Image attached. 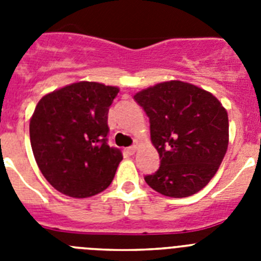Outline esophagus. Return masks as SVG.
I'll return each instance as SVG.
<instances>
[{"instance_id": "1", "label": "esophagus", "mask_w": 261, "mask_h": 261, "mask_svg": "<svg viewBox=\"0 0 261 261\" xmlns=\"http://www.w3.org/2000/svg\"><path fill=\"white\" fill-rule=\"evenodd\" d=\"M136 150H137V146H136V145H132V146H129L125 149V151L129 155H133V154L136 153Z\"/></svg>"}]
</instances>
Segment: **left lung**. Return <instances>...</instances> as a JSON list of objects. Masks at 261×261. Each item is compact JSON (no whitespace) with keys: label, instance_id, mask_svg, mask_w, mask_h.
Returning a JSON list of instances; mask_svg holds the SVG:
<instances>
[{"label":"left lung","instance_id":"left-lung-1","mask_svg":"<svg viewBox=\"0 0 261 261\" xmlns=\"http://www.w3.org/2000/svg\"><path fill=\"white\" fill-rule=\"evenodd\" d=\"M146 112L161 166L145 181L168 197H188L216 175L229 145V117L211 93L168 81L136 94Z\"/></svg>","mask_w":261,"mask_h":261}]
</instances>
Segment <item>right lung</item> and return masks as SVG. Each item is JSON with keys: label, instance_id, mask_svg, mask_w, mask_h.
<instances>
[{"label": "right lung", "instance_id": "right-lung-1", "mask_svg": "<svg viewBox=\"0 0 261 261\" xmlns=\"http://www.w3.org/2000/svg\"><path fill=\"white\" fill-rule=\"evenodd\" d=\"M119 89L77 82L39 100L30 121V140L41 174L53 188L85 199L114 180L123 159L108 146V110Z\"/></svg>", "mask_w": 261, "mask_h": 261}]
</instances>
